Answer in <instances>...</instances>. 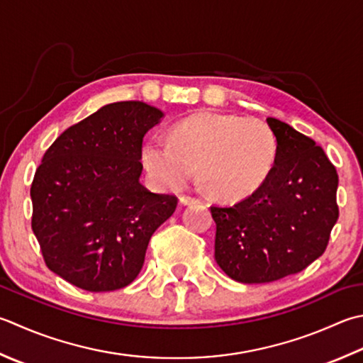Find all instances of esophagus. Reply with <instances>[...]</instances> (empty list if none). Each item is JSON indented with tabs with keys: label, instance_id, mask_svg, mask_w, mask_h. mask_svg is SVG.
Segmentation results:
<instances>
[{
	"label": "esophagus",
	"instance_id": "esophagus-1",
	"mask_svg": "<svg viewBox=\"0 0 363 363\" xmlns=\"http://www.w3.org/2000/svg\"><path fill=\"white\" fill-rule=\"evenodd\" d=\"M179 201H181V204H195V203H200V200H198V198H195V196H190V195H182L181 198H179Z\"/></svg>",
	"mask_w": 363,
	"mask_h": 363
}]
</instances>
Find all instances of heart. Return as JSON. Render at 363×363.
<instances>
[{
	"mask_svg": "<svg viewBox=\"0 0 363 363\" xmlns=\"http://www.w3.org/2000/svg\"><path fill=\"white\" fill-rule=\"evenodd\" d=\"M279 143L259 119L203 111L177 123L172 140L149 138L141 162L162 189H179L201 168V179L220 200L236 201L255 194L271 176Z\"/></svg>",
	"mask_w": 363,
	"mask_h": 363,
	"instance_id": "b5f03b06",
	"label": "heart"
}]
</instances>
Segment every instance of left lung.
<instances>
[{"label":"left lung","instance_id":"obj_1","mask_svg":"<svg viewBox=\"0 0 363 363\" xmlns=\"http://www.w3.org/2000/svg\"><path fill=\"white\" fill-rule=\"evenodd\" d=\"M279 154L262 186L233 206H211L216 261L230 279L253 285L299 274L325 252L338 218V174L321 146L267 118Z\"/></svg>","mask_w":363,"mask_h":363}]
</instances>
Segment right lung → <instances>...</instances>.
<instances>
[{
  "label": "right lung",
  "mask_w": 363,
  "mask_h": 363,
  "mask_svg": "<svg viewBox=\"0 0 363 363\" xmlns=\"http://www.w3.org/2000/svg\"><path fill=\"white\" fill-rule=\"evenodd\" d=\"M163 113L138 102L102 106L50 146L31 184V228L50 271L91 293L137 279L174 195L140 184L141 147Z\"/></svg>",
  "instance_id": "1"
}]
</instances>
